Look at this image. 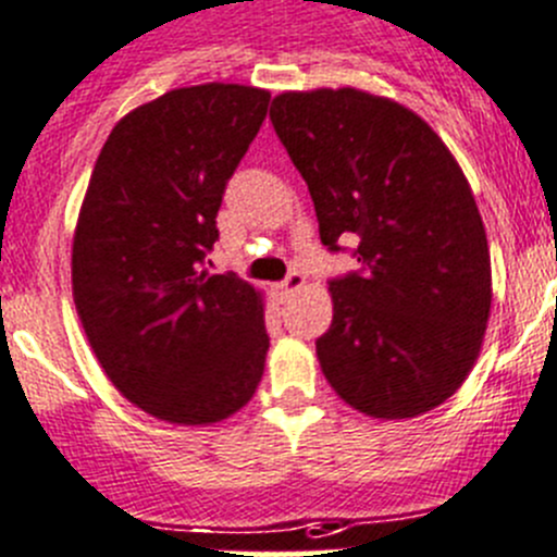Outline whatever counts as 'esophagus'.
Returning a JSON list of instances; mask_svg holds the SVG:
<instances>
[{
	"label": "esophagus",
	"mask_w": 557,
	"mask_h": 557,
	"mask_svg": "<svg viewBox=\"0 0 557 557\" xmlns=\"http://www.w3.org/2000/svg\"><path fill=\"white\" fill-rule=\"evenodd\" d=\"M302 285H305V277H302V274H299V272H290L288 277L283 280V283L274 285V294H277L280 299H288L290 294H297V290L302 288Z\"/></svg>",
	"instance_id": "34e87169"
}]
</instances>
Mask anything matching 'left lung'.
Wrapping results in <instances>:
<instances>
[{
	"mask_svg": "<svg viewBox=\"0 0 557 557\" xmlns=\"http://www.w3.org/2000/svg\"><path fill=\"white\" fill-rule=\"evenodd\" d=\"M274 129L308 183L327 249L358 238L360 272L330 283L324 377L372 419H413L472 372L491 313V255L458 160L413 110L358 88L285 91Z\"/></svg>",
	"mask_w": 557,
	"mask_h": 557,
	"instance_id": "left-lung-1",
	"label": "left lung"
}]
</instances>
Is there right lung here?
<instances>
[{
    "mask_svg": "<svg viewBox=\"0 0 557 557\" xmlns=\"http://www.w3.org/2000/svg\"><path fill=\"white\" fill-rule=\"evenodd\" d=\"M267 108L255 85L174 88L110 129L85 191L72 244L77 315L110 383L160 422H222L263 377V294L208 274L205 255Z\"/></svg>",
    "mask_w": 557,
    "mask_h": 557,
    "instance_id": "1",
    "label": "right lung"
}]
</instances>
